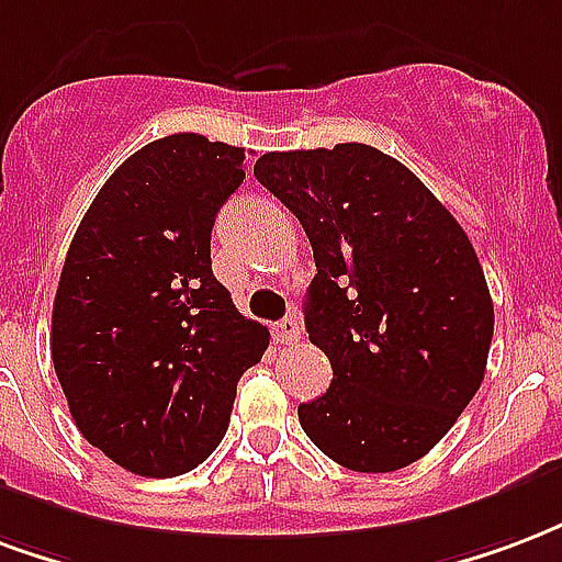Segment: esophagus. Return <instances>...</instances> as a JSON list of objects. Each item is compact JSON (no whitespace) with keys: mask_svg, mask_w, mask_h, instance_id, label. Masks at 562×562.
Listing matches in <instances>:
<instances>
[{"mask_svg":"<svg viewBox=\"0 0 562 562\" xmlns=\"http://www.w3.org/2000/svg\"><path fill=\"white\" fill-rule=\"evenodd\" d=\"M273 339L282 345H292L301 339V322H297V315H285L282 322L273 324Z\"/></svg>","mask_w":562,"mask_h":562,"instance_id":"34e87169","label":"esophagus"}]
</instances>
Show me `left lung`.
<instances>
[{"mask_svg": "<svg viewBox=\"0 0 562 562\" xmlns=\"http://www.w3.org/2000/svg\"><path fill=\"white\" fill-rule=\"evenodd\" d=\"M252 172L301 220L318 270L303 318L334 381L297 408L306 438L348 471L408 468L485 375L494 306L473 244L372 145L270 151Z\"/></svg>", "mask_w": 562, "mask_h": 562, "instance_id": "obj_1", "label": "left lung"}]
</instances>
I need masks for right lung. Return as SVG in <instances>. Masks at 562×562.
Masks as SVG:
<instances>
[{
  "mask_svg": "<svg viewBox=\"0 0 562 562\" xmlns=\"http://www.w3.org/2000/svg\"><path fill=\"white\" fill-rule=\"evenodd\" d=\"M244 148L172 133L101 187L61 268L49 351L91 447L139 476L217 450L240 375L268 348L211 270V228L244 181Z\"/></svg>",
  "mask_w": 562,
  "mask_h": 562,
  "instance_id": "add662e5",
  "label": "right lung"
}]
</instances>
